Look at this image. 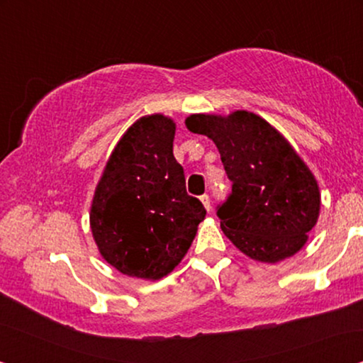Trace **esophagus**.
Returning <instances> with one entry per match:
<instances>
[{
  "label": "esophagus",
  "instance_id": "obj_1",
  "mask_svg": "<svg viewBox=\"0 0 363 363\" xmlns=\"http://www.w3.org/2000/svg\"><path fill=\"white\" fill-rule=\"evenodd\" d=\"M200 200H201V203H203V206L206 208V211H210V210H211L210 196H208V195H201V196H200Z\"/></svg>",
  "mask_w": 363,
  "mask_h": 363
}]
</instances>
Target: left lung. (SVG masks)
I'll list each match as a JSON object with an SVG mask.
<instances>
[{
  "label": "left lung",
  "mask_w": 363,
  "mask_h": 363,
  "mask_svg": "<svg viewBox=\"0 0 363 363\" xmlns=\"http://www.w3.org/2000/svg\"><path fill=\"white\" fill-rule=\"evenodd\" d=\"M185 125L215 142L231 195L218 208L225 236L251 259L276 264L307 242L320 211V190L284 135L247 111L193 113Z\"/></svg>",
  "instance_id": "1"
}]
</instances>
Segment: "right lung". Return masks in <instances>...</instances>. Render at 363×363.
Here are the masks:
<instances>
[{
    "label": "right lung",
    "instance_id": "obj_1",
    "mask_svg": "<svg viewBox=\"0 0 363 363\" xmlns=\"http://www.w3.org/2000/svg\"><path fill=\"white\" fill-rule=\"evenodd\" d=\"M177 123L163 113L127 128L94 191L91 231L97 250L122 274L158 281L190 250L206 210L186 193L173 157Z\"/></svg>",
    "mask_w": 363,
    "mask_h": 363
}]
</instances>
